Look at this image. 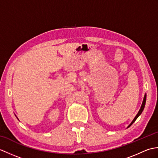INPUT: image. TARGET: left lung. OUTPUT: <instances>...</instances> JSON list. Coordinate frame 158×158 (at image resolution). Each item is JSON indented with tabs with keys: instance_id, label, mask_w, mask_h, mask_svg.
Wrapping results in <instances>:
<instances>
[{
	"instance_id": "8db88e82",
	"label": "left lung",
	"mask_w": 158,
	"mask_h": 158,
	"mask_svg": "<svg viewBox=\"0 0 158 158\" xmlns=\"http://www.w3.org/2000/svg\"><path fill=\"white\" fill-rule=\"evenodd\" d=\"M146 98H147V95L145 94V97H144V99H143V104H142V105H141V107H140V110H139V113H138V114H137V115H136V117H135V118L133 119V121L132 122V123H131L130 124V126H128V127H130L131 125H132V124L135 122L136 121V119L138 118L139 117V116L140 115V114L142 113V112H143V109H144V108H145V102H146Z\"/></svg>"
}]
</instances>
